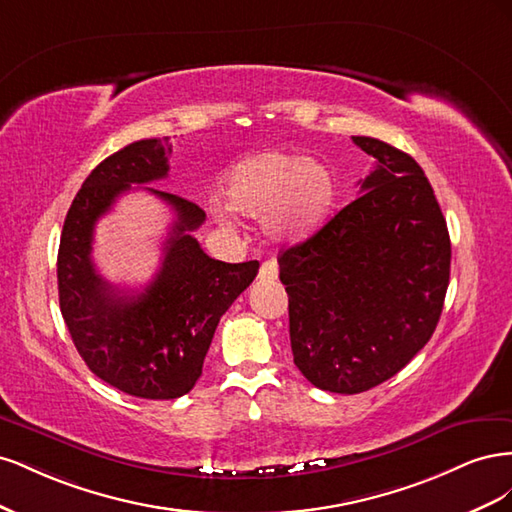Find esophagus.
<instances>
[{"mask_svg": "<svg viewBox=\"0 0 512 512\" xmlns=\"http://www.w3.org/2000/svg\"><path fill=\"white\" fill-rule=\"evenodd\" d=\"M277 273H280V267H277V262L275 260H267V262H262L258 277H260V280H277Z\"/></svg>", "mask_w": 512, "mask_h": 512, "instance_id": "34e87169", "label": "esophagus"}]
</instances>
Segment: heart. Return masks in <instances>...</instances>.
<instances>
[{
	"label": "heart",
	"instance_id": "1",
	"mask_svg": "<svg viewBox=\"0 0 512 512\" xmlns=\"http://www.w3.org/2000/svg\"><path fill=\"white\" fill-rule=\"evenodd\" d=\"M224 200L245 218H267L273 235L299 241L329 222L337 181L327 166L301 153L262 151L232 166Z\"/></svg>",
	"mask_w": 512,
	"mask_h": 512
}]
</instances>
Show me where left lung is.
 <instances>
[{"label":"left lung","instance_id":"8db88e82","mask_svg":"<svg viewBox=\"0 0 512 512\" xmlns=\"http://www.w3.org/2000/svg\"><path fill=\"white\" fill-rule=\"evenodd\" d=\"M376 168L316 235L277 258L294 365L322 391L354 395L404 369L438 327L451 239L423 168L352 136Z\"/></svg>","mask_w":512,"mask_h":512}]
</instances>
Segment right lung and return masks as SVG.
<instances>
[{
  "label": "right lung",
  "mask_w": 512,
  "mask_h": 512,
  "mask_svg": "<svg viewBox=\"0 0 512 512\" xmlns=\"http://www.w3.org/2000/svg\"><path fill=\"white\" fill-rule=\"evenodd\" d=\"M168 138H147L100 162L74 196L57 254L59 307L87 367L143 399H177L194 389L220 318L254 282L258 260L209 258L190 235L205 211L181 196L145 188L173 207L162 267L143 292L108 284L91 260L96 222L132 183L168 175Z\"/></svg>",
  "instance_id": "1"
}]
</instances>
